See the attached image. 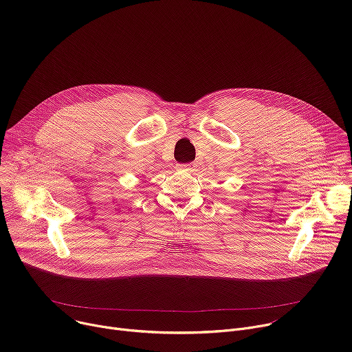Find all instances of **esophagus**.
Wrapping results in <instances>:
<instances>
[{"instance_id":"esophagus-1","label":"esophagus","mask_w":352,"mask_h":352,"mask_svg":"<svg viewBox=\"0 0 352 352\" xmlns=\"http://www.w3.org/2000/svg\"><path fill=\"white\" fill-rule=\"evenodd\" d=\"M175 168L177 170H182V171H188V173L193 171V166L192 164H177Z\"/></svg>"}]
</instances>
